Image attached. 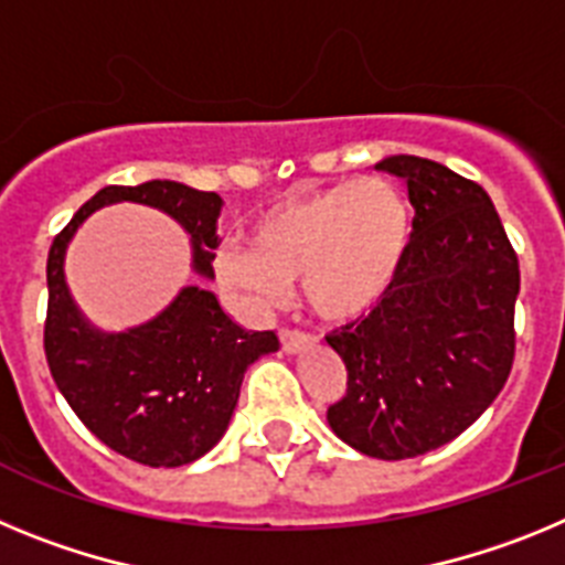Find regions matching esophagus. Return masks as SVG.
I'll use <instances>...</instances> for the list:
<instances>
[{
    "label": "esophagus",
    "instance_id": "obj_1",
    "mask_svg": "<svg viewBox=\"0 0 565 565\" xmlns=\"http://www.w3.org/2000/svg\"><path fill=\"white\" fill-rule=\"evenodd\" d=\"M313 342L311 333H302V331H291V328H282L279 331V344H282V351L288 353H297V351H306L308 344Z\"/></svg>",
    "mask_w": 565,
    "mask_h": 565
}]
</instances>
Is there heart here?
I'll use <instances>...</instances> for the list:
<instances>
[{"mask_svg":"<svg viewBox=\"0 0 565 565\" xmlns=\"http://www.w3.org/2000/svg\"><path fill=\"white\" fill-rule=\"evenodd\" d=\"M411 203L384 178L294 194L259 214L248 248H226L214 271L226 288L271 306L299 282L317 317L342 322L371 311L411 246Z\"/></svg>","mask_w":565,"mask_h":565,"instance_id":"heart-1","label":"heart"}]
</instances>
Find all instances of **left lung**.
Listing matches in <instances>:
<instances>
[{
  "label": "left lung",
  "instance_id": "left-lung-1",
  "mask_svg": "<svg viewBox=\"0 0 565 565\" xmlns=\"http://www.w3.org/2000/svg\"><path fill=\"white\" fill-rule=\"evenodd\" d=\"M376 169L407 181L416 217L391 291L326 337L348 367L328 424L353 450L402 461L461 436L503 391L521 268L476 181L416 154Z\"/></svg>",
  "mask_w": 565,
  "mask_h": 565
}]
</instances>
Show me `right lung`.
I'll list each match as a JSON object with an SVG mask.
<instances>
[{
    "label": "right lung",
    "instance_id": "1",
    "mask_svg": "<svg viewBox=\"0 0 565 565\" xmlns=\"http://www.w3.org/2000/svg\"><path fill=\"white\" fill-rule=\"evenodd\" d=\"M135 201L161 209L192 234V268L214 277L221 194L174 181L104 186L73 214L47 254L44 356L53 382L89 433L147 467H183L221 441L254 359L279 348L274 331L232 322L212 291L186 286L172 306L127 333L93 328L64 282L70 237L96 209Z\"/></svg>",
    "mask_w": 565,
    "mask_h": 565
}]
</instances>
